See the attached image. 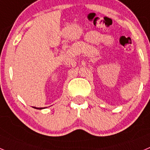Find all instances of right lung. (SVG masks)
Returning a JSON list of instances; mask_svg holds the SVG:
<instances>
[{"instance_id":"obj_1","label":"right lung","mask_w":150,"mask_h":150,"mask_svg":"<svg viewBox=\"0 0 150 150\" xmlns=\"http://www.w3.org/2000/svg\"><path fill=\"white\" fill-rule=\"evenodd\" d=\"M36 109H40V110H41V109H43V108H36Z\"/></svg>"}]
</instances>
